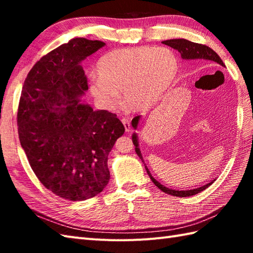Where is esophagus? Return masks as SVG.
I'll return each instance as SVG.
<instances>
[{
    "label": "esophagus",
    "mask_w": 253,
    "mask_h": 253,
    "mask_svg": "<svg viewBox=\"0 0 253 253\" xmlns=\"http://www.w3.org/2000/svg\"><path fill=\"white\" fill-rule=\"evenodd\" d=\"M122 123L124 124V126H125V130L128 132V131H130V123H129V121H128V118L127 117H123L122 118Z\"/></svg>",
    "instance_id": "esophagus-1"
}]
</instances>
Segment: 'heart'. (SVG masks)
I'll return each instance as SVG.
<instances>
[{
	"label": "heart",
	"instance_id": "obj_1",
	"mask_svg": "<svg viewBox=\"0 0 253 253\" xmlns=\"http://www.w3.org/2000/svg\"><path fill=\"white\" fill-rule=\"evenodd\" d=\"M178 71V60L168 47L122 49L101 57L89 89L98 104L115 111L125 101L132 110L150 109L160 100Z\"/></svg>",
	"mask_w": 253,
	"mask_h": 253
}]
</instances>
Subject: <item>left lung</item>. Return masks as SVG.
<instances>
[{"label":"left lung","mask_w":253,"mask_h":253,"mask_svg":"<svg viewBox=\"0 0 253 253\" xmlns=\"http://www.w3.org/2000/svg\"><path fill=\"white\" fill-rule=\"evenodd\" d=\"M163 43L178 51L180 53L181 57L184 58V60H203V61L216 63V64H218V65L225 66V64L221 60V57L217 55V53L215 51H213L211 47H209L208 45L196 43V42L188 41L186 39L166 40V41H163ZM139 120H140V116H136V117H133V120L131 121V126L135 128V129H137V127H138ZM132 142L136 147L135 148L136 153L139 155V158L142 160V155L140 153V150H139V148H138V139H137L136 133H133V135H132ZM142 162H143V161H142ZM144 168H146L147 173L149 174L150 178H151V180L154 182V185L157 186L159 189L164 191L165 193H169V195L174 196V197H182V198H184V197H190V196H193V195H197V193L203 191L204 189H207L209 186L212 185V182H209V184H207V185L196 188V189H191V190L170 189V188H168V187H165L163 185H161L158 180H155L152 177L151 173H150L149 169H147V166H144Z\"/></svg>","instance_id":"8db88e82"}]
</instances>
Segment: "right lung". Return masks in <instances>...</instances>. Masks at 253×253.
<instances>
[{
    "label": "right lung",
    "instance_id": "1",
    "mask_svg": "<svg viewBox=\"0 0 253 253\" xmlns=\"http://www.w3.org/2000/svg\"><path fill=\"white\" fill-rule=\"evenodd\" d=\"M104 45L74 38L42 56L21 90V147L41 184L66 200H87L104 189L110 180L107 157L125 132L116 114L80 102L88 82L79 64Z\"/></svg>",
    "mask_w": 253,
    "mask_h": 253
}]
</instances>
